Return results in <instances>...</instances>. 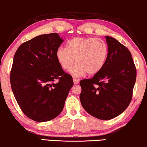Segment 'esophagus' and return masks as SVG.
Wrapping results in <instances>:
<instances>
[{
    "instance_id": "obj_1",
    "label": "esophagus",
    "mask_w": 147,
    "mask_h": 147,
    "mask_svg": "<svg viewBox=\"0 0 147 147\" xmlns=\"http://www.w3.org/2000/svg\"><path fill=\"white\" fill-rule=\"evenodd\" d=\"M73 83L75 85H77L78 84V83H79V80L77 79H75V78H74L73 79Z\"/></svg>"
}]
</instances>
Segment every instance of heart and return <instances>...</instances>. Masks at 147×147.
Instances as JSON below:
<instances>
[{"label":"heart","mask_w":147,"mask_h":147,"mask_svg":"<svg viewBox=\"0 0 147 147\" xmlns=\"http://www.w3.org/2000/svg\"><path fill=\"white\" fill-rule=\"evenodd\" d=\"M109 48L105 40L94 37H76L68 40L66 47H59L55 57L64 70L72 67L70 74L75 77L94 75L102 69L107 62Z\"/></svg>","instance_id":"obj_1"}]
</instances>
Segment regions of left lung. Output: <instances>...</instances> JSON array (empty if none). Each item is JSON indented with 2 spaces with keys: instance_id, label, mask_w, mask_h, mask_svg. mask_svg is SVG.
Instances as JSON below:
<instances>
[{
  "instance_id": "left-lung-1",
  "label": "left lung",
  "mask_w": 147,
  "mask_h": 147,
  "mask_svg": "<svg viewBox=\"0 0 147 147\" xmlns=\"http://www.w3.org/2000/svg\"><path fill=\"white\" fill-rule=\"evenodd\" d=\"M105 38L109 48L107 62L92 79L80 81V100L89 114L109 120L121 114L130 103L136 69L127 48L113 37Z\"/></svg>"
}]
</instances>
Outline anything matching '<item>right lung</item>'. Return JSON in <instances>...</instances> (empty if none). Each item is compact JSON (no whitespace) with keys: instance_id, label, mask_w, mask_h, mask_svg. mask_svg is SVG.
<instances>
[{"instance_id":"obj_1","label":"right lung","mask_w":147,"mask_h":147,"mask_svg":"<svg viewBox=\"0 0 147 147\" xmlns=\"http://www.w3.org/2000/svg\"><path fill=\"white\" fill-rule=\"evenodd\" d=\"M63 41L57 33L41 34L24 42L15 53L10 75L12 92L23 113L35 121L58 116L73 86L72 77L65 73L55 57Z\"/></svg>"}]
</instances>
